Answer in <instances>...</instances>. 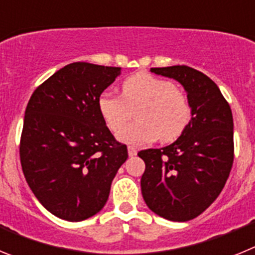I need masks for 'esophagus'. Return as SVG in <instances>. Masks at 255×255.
Instances as JSON below:
<instances>
[{
	"label": "esophagus",
	"instance_id": "34e87169",
	"mask_svg": "<svg viewBox=\"0 0 255 255\" xmlns=\"http://www.w3.org/2000/svg\"><path fill=\"white\" fill-rule=\"evenodd\" d=\"M128 153H129V155L130 157H134V155H136V149H135L134 147H131V145H129V147H128Z\"/></svg>",
	"mask_w": 255,
	"mask_h": 255
}]
</instances>
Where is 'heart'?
I'll list each match as a JSON object with an SVG mask.
<instances>
[{
    "label": "heart",
    "mask_w": 255,
    "mask_h": 255,
    "mask_svg": "<svg viewBox=\"0 0 255 255\" xmlns=\"http://www.w3.org/2000/svg\"><path fill=\"white\" fill-rule=\"evenodd\" d=\"M98 111L111 131L123 129L135 116L138 120L119 134L124 143L144 145L161 138L175 140L182 134L191 117L188 97L171 80L136 73L124 80L121 97L105 92L98 98Z\"/></svg>",
    "instance_id": "b5f03b06"
}]
</instances>
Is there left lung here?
I'll use <instances>...</instances> for the list:
<instances>
[{
  "label": "left lung",
  "instance_id": "obj_1",
  "mask_svg": "<svg viewBox=\"0 0 255 255\" xmlns=\"http://www.w3.org/2000/svg\"><path fill=\"white\" fill-rule=\"evenodd\" d=\"M185 88L191 120L179 139L144 149L141 194L155 215L185 222L198 217L224 189L234 162L233 112L213 80L193 67H152Z\"/></svg>",
  "mask_w": 255,
  "mask_h": 255
}]
</instances>
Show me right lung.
<instances>
[{"label": "right lung", "mask_w": 255, "mask_h": 255, "mask_svg": "<svg viewBox=\"0 0 255 255\" xmlns=\"http://www.w3.org/2000/svg\"><path fill=\"white\" fill-rule=\"evenodd\" d=\"M120 67L73 62L33 92L25 110L20 162L29 188L56 217L78 222L105 207L128 158L98 111Z\"/></svg>", "instance_id": "add662e5"}]
</instances>
